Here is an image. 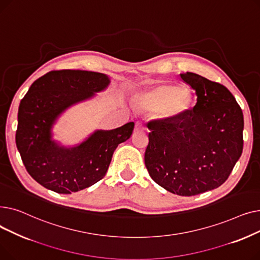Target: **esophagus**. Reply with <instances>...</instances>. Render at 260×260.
Returning a JSON list of instances; mask_svg holds the SVG:
<instances>
[{"label":"esophagus","mask_w":260,"mask_h":260,"mask_svg":"<svg viewBox=\"0 0 260 260\" xmlns=\"http://www.w3.org/2000/svg\"><path fill=\"white\" fill-rule=\"evenodd\" d=\"M135 131L138 132V131H145V124L142 122H136L135 124Z\"/></svg>","instance_id":"esophagus-1"}]
</instances>
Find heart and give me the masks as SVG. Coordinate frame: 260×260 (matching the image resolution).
Returning <instances> with one entry per match:
<instances>
[{"label":"heart","instance_id":"heart-1","mask_svg":"<svg viewBox=\"0 0 260 260\" xmlns=\"http://www.w3.org/2000/svg\"><path fill=\"white\" fill-rule=\"evenodd\" d=\"M189 94L178 85L163 84L144 93L141 98L142 106L151 112L162 109L161 114L166 118H175L183 114L189 104Z\"/></svg>","mask_w":260,"mask_h":260}]
</instances>
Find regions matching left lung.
<instances>
[{
	"mask_svg": "<svg viewBox=\"0 0 260 260\" xmlns=\"http://www.w3.org/2000/svg\"><path fill=\"white\" fill-rule=\"evenodd\" d=\"M197 103L172 119L147 123L145 167L152 179L173 194L195 196L219 187L243 148V115L220 83L194 73L180 74Z\"/></svg>",
	"mask_w": 260,
	"mask_h": 260,
	"instance_id": "left-lung-1",
	"label": "left lung"
}]
</instances>
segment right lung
<instances>
[{"label":"right lung","instance_id":"add662e5","mask_svg":"<svg viewBox=\"0 0 260 260\" xmlns=\"http://www.w3.org/2000/svg\"><path fill=\"white\" fill-rule=\"evenodd\" d=\"M108 83V77L100 73L62 70L31 84L19 106L16 143L27 172L38 183L59 194H72L105 176L115 149L133 134L134 122L94 132L72 148L51 140V127L67 107L92 97Z\"/></svg>","mask_w":260,"mask_h":260}]
</instances>
